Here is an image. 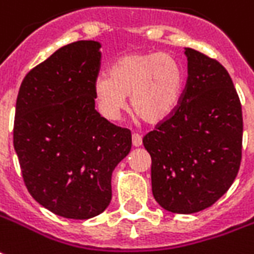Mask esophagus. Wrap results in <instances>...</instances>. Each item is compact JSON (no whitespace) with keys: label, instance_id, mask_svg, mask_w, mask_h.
Wrapping results in <instances>:
<instances>
[{"label":"esophagus","instance_id":"34e87169","mask_svg":"<svg viewBox=\"0 0 254 254\" xmlns=\"http://www.w3.org/2000/svg\"><path fill=\"white\" fill-rule=\"evenodd\" d=\"M132 143L134 147H140V145H141V143H143V139H141V136H140L139 133H133Z\"/></svg>","mask_w":254,"mask_h":254}]
</instances>
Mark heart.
I'll use <instances>...</instances> for the list:
<instances>
[{"label": "heart", "instance_id": "heart-1", "mask_svg": "<svg viewBox=\"0 0 254 254\" xmlns=\"http://www.w3.org/2000/svg\"><path fill=\"white\" fill-rule=\"evenodd\" d=\"M184 74L179 60L161 52H134L121 56L110 67L109 77L96 78L93 95L99 111L115 120L127 106L136 118L157 124L168 118L182 99Z\"/></svg>", "mask_w": 254, "mask_h": 254}]
</instances>
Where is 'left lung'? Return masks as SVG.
Instances as JSON below:
<instances>
[{
    "label": "left lung",
    "mask_w": 254,
    "mask_h": 254,
    "mask_svg": "<svg viewBox=\"0 0 254 254\" xmlns=\"http://www.w3.org/2000/svg\"><path fill=\"white\" fill-rule=\"evenodd\" d=\"M189 78L175 111L143 137L151 155L152 195L172 213L212 206L242 161V106L216 59L187 48Z\"/></svg>",
    "instance_id": "left-lung-1"
}]
</instances>
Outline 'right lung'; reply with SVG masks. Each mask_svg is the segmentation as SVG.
Returning <instances> with one entry per match:
<instances>
[{"label": "right lung", "instance_id": "right-lung-1", "mask_svg": "<svg viewBox=\"0 0 254 254\" xmlns=\"http://www.w3.org/2000/svg\"><path fill=\"white\" fill-rule=\"evenodd\" d=\"M100 44L62 47L23 79L16 100L13 145L23 182L52 213L75 220L102 213L111 175L132 147V133L95 110Z\"/></svg>", "mask_w": 254, "mask_h": 254}]
</instances>
